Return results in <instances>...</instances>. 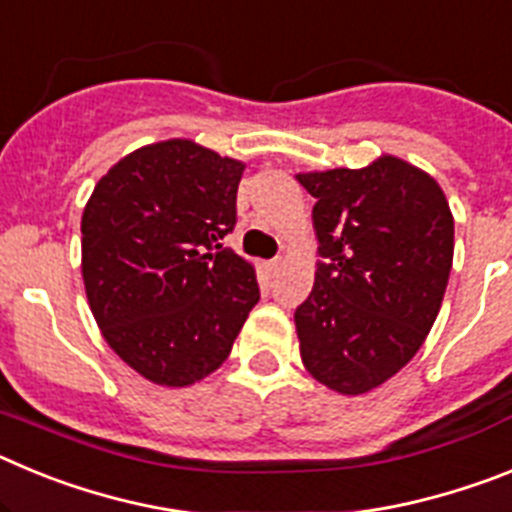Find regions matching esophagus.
<instances>
[{"label":"esophagus","mask_w":512,"mask_h":512,"mask_svg":"<svg viewBox=\"0 0 512 512\" xmlns=\"http://www.w3.org/2000/svg\"><path fill=\"white\" fill-rule=\"evenodd\" d=\"M282 266H284L282 259H274V261H269V264H266V271H269L271 277H277L279 271H282Z\"/></svg>","instance_id":"obj_1"}]
</instances>
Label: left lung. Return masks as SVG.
<instances>
[{
    "label": "left lung",
    "mask_w": 512,
    "mask_h": 512,
    "mask_svg": "<svg viewBox=\"0 0 512 512\" xmlns=\"http://www.w3.org/2000/svg\"><path fill=\"white\" fill-rule=\"evenodd\" d=\"M325 264L295 312L300 356L338 395L395 377L436 323L454 261V215L431 174L402 158L302 171Z\"/></svg>",
    "instance_id": "left-lung-1"
}]
</instances>
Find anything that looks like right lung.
<instances>
[{"label": "right lung", "instance_id": "right-lung-1", "mask_svg": "<svg viewBox=\"0 0 512 512\" xmlns=\"http://www.w3.org/2000/svg\"><path fill=\"white\" fill-rule=\"evenodd\" d=\"M246 164L189 138L122 156L81 215V277L104 341L161 387L230 356L259 302L256 269L223 248Z\"/></svg>", "mask_w": 512, "mask_h": 512}]
</instances>
